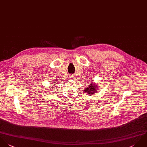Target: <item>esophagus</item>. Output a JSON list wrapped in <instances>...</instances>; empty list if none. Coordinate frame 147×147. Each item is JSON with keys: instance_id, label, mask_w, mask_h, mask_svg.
<instances>
[{"instance_id": "34e87169", "label": "esophagus", "mask_w": 147, "mask_h": 147, "mask_svg": "<svg viewBox=\"0 0 147 147\" xmlns=\"http://www.w3.org/2000/svg\"><path fill=\"white\" fill-rule=\"evenodd\" d=\"M70 78H74V76H73V75H71V76H70Z\"/></svg>"}]
</instances>
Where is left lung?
Segmentation results:
<instances>
[{
	"label": "left lung",
	"instance_id": "obj_1",
	"mask_svg": "<svg viewBox=\"0 0 147 147\" xmlns=\"http://www.w3.org/2000/svg\"><path fill=\"white\" fill-rule=\"evenodd\" d=\"M88 87H86V88H85V90L84 92H86V93L88 92V94H89L90 95L92 94H94L95 93V92H96V90H97V87L96 86L97 85H93L92 84H89L88 85Z\"/></svg>",
	"mask_w": 147,
	"mask_h": 147
}]
</instances>
